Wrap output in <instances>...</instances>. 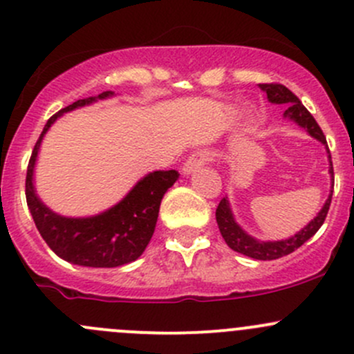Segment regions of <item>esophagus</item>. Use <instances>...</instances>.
<instances>
[{"label":"esophagus","mask_w":354,"mask_h":354,"mask_svg":"<svg viewBox=\"0 0 354 354\" xmlns=\"http://www.w3.org/2000/svg\"><path fill=\"white\" fill-rule=\"evenodd\" d=\"M209 160H210V152H207V151L194 152V154L188 157L187 162L183 164V167H181V173H183V176H190L192 173H195L198 167H202L203 164H207Z\"/></svg>","instance_id":"34e87169"}]
</instances>
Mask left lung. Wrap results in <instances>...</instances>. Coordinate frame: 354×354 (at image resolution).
I'll list each match as a JSON object with an SVG mask.
<instances>
[{"instance_id": "left-lung-1", "label": "left lung", "mask_w": 354, "mask_h": 354, "mask_svg": "<svg viewBox=\"0 0 354 354\" xmlns=\"http://www.w3.org/2000/svg\"><path fill=\"white\" fill-rule=\"evenodd\" d=\"M259 87L260 91L266 92L267 101L272 102V104L286 106V111H284L283 114L284 120H289L292 121V123H296L299 128H303L310 137L319 140L322 145H326L327 159H329V174H330L329 197H327L326 203L322 205V209L319 210V214H317V216L313 217L305 227H301L298 233L286 238V240H277V241L257 240V238H253L252 234L246 233L243 227L236 223L227 197H224L219 202V205H217V210H216L217 226H219L221 234H223L224 241H226V245L230 246L231 250H234V252L255 260H276L295 252L296 248H299L303 243H306V241H308L310 238L320 230V226H322L324 221H326L327 212H329V207H330L332 188H334V169H332L330 152H329V147H327L326 137H324L322 130H320V127L317 124L315 118L306 111L305 106L299 102V99L296 97L289 88H286L281 84H260Z\"/></svg>"}]
</instances>
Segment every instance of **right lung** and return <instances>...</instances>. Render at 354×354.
I'll return each instance as SVG.
<instances>
[{"label": "right lung", "instance_id": "1", "mask_svg": "<svg viewBox=\"0 0 354 354\" xmlns=\"http://www.w3.org/2000/svg\"><path fill=\"white\" fill-rule=\"evenodd\" d=\"M106 91L94 97L80 99L49 118L32 151L25 180V197L39 233L49 248L66 262L82 267H120L135 262L144 253L154 234L160 200L176 183L180 174L171 171H152L135 183V187L109 209L87 217H68L49 209L35 192L34 171L44 135L70 111L91 106L113 97Z\"/></svg>", "mask_w": 354, "mask_h": 354}]
</instances>
